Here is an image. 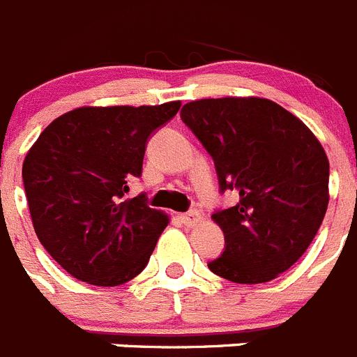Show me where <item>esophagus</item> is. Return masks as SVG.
<instances>
[{"label":"esophagus","mask_w":357,"mask_h":357,"mask_svg":"<svg viewBox=\"0 0 357 357\" xmlns=\"http://www.w3.org/2000/svg\"><path fill=\"white\" fill-rule=\"evenodd\" d=\"M181 222L188 227H195L200 222V213L198 211H188V213L181 214Z\"/></svg>","instance_id":"obj_1"}]
</instances>
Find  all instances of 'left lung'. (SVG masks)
<instances>
[{
	"label": "left lung",
	"mask_w": 357,
	"mask_h": 357,
	"mask_svg": "<svg viewBox=\"0 0 357 357\" xmlns=\"http://www.w3.org/2000/svg\"><path fill=\"white\" fill-rule=\"evenodd\" d=\"M185 127L213 157L220 193L238 204L216 209L225 248L213 273L261 284L307 250L329 204V160L313 132L264 98H209L185 103Z\"/></svg>",
	"instance_id": "left-lung-1"
}]
</instances>
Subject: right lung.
Listing matches in <instances>:
<instances>
[{"instance_id": "1", "label": "right lung", "mask_w": 357, "mask_h": 357, "mask_svg": "<svg viewBox=\"0 0 357 357\" xmlns=\"http://www.w3.org/2000/svg\"><path fill=\"white\" fill-rule=\"evenodd\" d=\"M181 109L80 107L56 118L23 164V184L40 245L75 279L118 286L144 270L168 216L146 195L127 198L143 172L148 139Z\"/></svg>"}]
</instances>
